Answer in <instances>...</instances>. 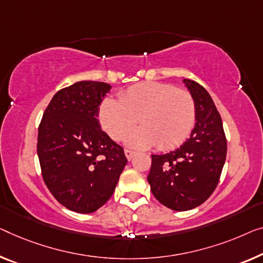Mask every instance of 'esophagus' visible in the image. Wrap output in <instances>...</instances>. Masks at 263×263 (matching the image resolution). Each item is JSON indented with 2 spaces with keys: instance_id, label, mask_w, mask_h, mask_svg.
Listing matches in <instances>:
<instances>
[{
  "instance_id": "obj_1",
  "label": "esophagus",
  "mask_w": 263,
  "mask_h": 263,
  "mask_svg": "<svg viewBox=\"0 0 263 263\" xmlns=\"http://www.w3.org/2000/svg\"><path fill=\"white\" fill-rule=\"evenodd\" d=\"M135 155H136L135 151L128 150V148H126V150H125V156H126V158H127L128 160H131V159L133 158V156H135Z\"/></svg>"
}]
</instances>
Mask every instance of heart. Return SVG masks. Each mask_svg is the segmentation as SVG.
<instances>
[{"label":"heart","instance_id":"obj_1","mask_svg":"<svg viewBox=\"0 0 263 263\" xmlns=\"http://www.w3.org/2000/svg\"><path fill=\"white\" fill-rule=\"evenodd\" d=\"M127 137L128 145L169 150L181 145L193 131L196 105L191 94L166 82L148 81L133 85L119 96V101L105 99L99 108V121L115 140Z\"/></svg>","mask_w":263,"mask_h":263}]
</instances>
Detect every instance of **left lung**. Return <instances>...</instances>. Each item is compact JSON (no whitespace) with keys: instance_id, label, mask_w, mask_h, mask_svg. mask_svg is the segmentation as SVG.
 Listing matches in <instances>:
<instances>
[{"instance_id":"1","label":"left lung","mask_w":263,"mask_h":263,"mask_svg":"<svg viewBox=\"0 0 263 263\" xmlns=\"http://www.w3.org/2000/svg\"><path fill=\"white\" fill-rule=\"evenodd\" d=\"M183 81L195 100V127L181 147L165 155H151L147 176L155 197L176 211L194 209L210 197L227 157L222 119L210 94L198 82Z\"/></svg>"}]
</instances>
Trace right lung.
<instances>
[{
  "mask_svg": "<svg viewBox=\"0 0 263 263\" xmlns=\"http://www.w3.org/2000/svg\"><path fill=\"white\" fill-rule=\"evenodd\" d=\"M111 86L79 81L55 93L37 136L42 178L59 203L89 214L106 203L127 159L124 148L101 130L98 113Z\"/></svg>",
  "mask_w": 263,
  "mask_h": 263,
  "instance_id": "right-lung-1",
  "label": "right lung"
}]
</instances>
